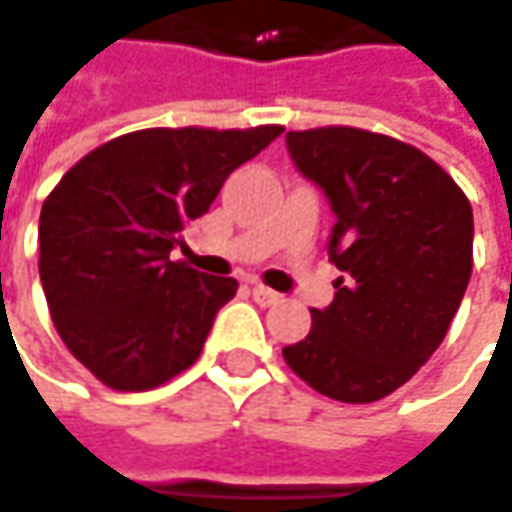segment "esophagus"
Segmentation results:
<instances>
[{"label":"esophagus","mask_w":512,"mask_h":512,"mask_svg":"<svg viewBox=\"0 0 512 512\" xmlns=\"http://www.w3.org/2000/svg\"><path fill=\"white\" fill-rule=\"evenodd\" d=\"M250 294H253V299H256L259 305H273V302H279V294L270 291L268 285H259V282H250Z\"/></svg>","instance_id":"1"}]
</instances>
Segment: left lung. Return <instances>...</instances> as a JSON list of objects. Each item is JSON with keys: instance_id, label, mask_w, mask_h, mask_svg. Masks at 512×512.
Here are the masks:
<instances>
[{"instance_id": "8db88e82", "label": "left lung", "mask_w": 512, "mask_h": 512, "mask_svg": "<svg viewBox=\"0 0 512 512\" xmlns=\"http://www.w3.org/2000/svg\"><path fill=\"white\" fill-rule=\"evenodd\" d=\"M291 158L320 184L343 270L305 340L282 348L314 392L374 403L400 389L447 337L473 273V207L412 143L354 126L288 132Z\"/></svg>"}]
</instances>
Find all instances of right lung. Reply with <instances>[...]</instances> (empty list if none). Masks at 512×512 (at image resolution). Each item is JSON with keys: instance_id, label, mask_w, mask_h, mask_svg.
<instances>
[{"instance_id": "right-lung-1", "label": "right lung", "mask_w": 512, "mask_h": 512, "mask_svg": "<svg viewBox=\"0 0 512 512\" xmlns=\"http://www.w3.org/2000/svg\"><path fill=\"white\" fill-rule=\"evenodd\" d=\"M282 126L138 129L91 149L39 213V279L65 348L115 392H146L198 360L233 276L169 262L233 169Z\"/></svg>"}]
</instances>
